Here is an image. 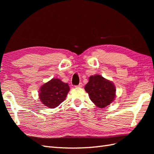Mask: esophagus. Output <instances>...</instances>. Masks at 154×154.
Masks as SVG:
<instances>
[{
	"label": "esophagus",
	"instance_id": "34e87169",
	"mask_svg": "<svg viewBox=\"0 0 154 154\" xmlns=\"http://www.w3.org/2000/svg\"><path fill=\"white\" fill-rule=\"evenodd\" d=\"M83 83H80L79 85H76L75 86V87H77V88H79V87H83Z\"/></svg>",
	"mask_w": 154,
	"mask_h": 154
}]
</instances>
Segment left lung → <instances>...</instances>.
<instances>
[{"label": "left lung", "instance_id": "left-lung-1", "mask_svg": "<svg viewBox=\"0 0 154 154\" xmlns=\"http://www.w3.org/2000/svg\"><path fill=\"white\" fill-rule=\"evenodd\" d=\"M85 89L92 102L99 108L109 105L116 96V88L114 84L100 75L91 76Z\"/></svg>", "mask_w": 154, "mask_h": 154}]
</instances>
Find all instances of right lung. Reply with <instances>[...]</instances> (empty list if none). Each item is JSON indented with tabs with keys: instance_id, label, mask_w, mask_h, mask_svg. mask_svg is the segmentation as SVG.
I'll list each match as a JSON object with an SVG mask.
<instances>
[{
	"instance_id": "add662e5",
	"label": "right lung",
	"mask_w": 154,
	"mask_h": 154,
	"mask_svg": "<svg viewBox=\"0 0 154 154\" xmlns=\"http://www.w3.org/2000/svg\"><path fill=\"white\" fill-rule=\"evenodd\" d=\"M69 90L67 83L54 78L40 87L39 97L45 106L54 109L63 102Z\"/></svg>"
}]
</instances>
